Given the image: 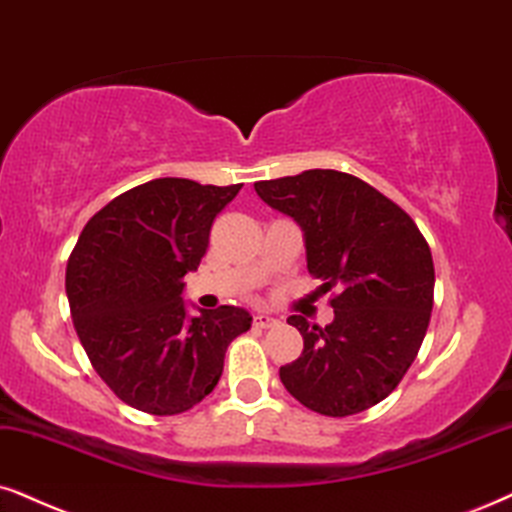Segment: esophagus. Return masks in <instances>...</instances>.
<instances>
[{"label": "esophagus", "instance_id": "esophagus-1", "mask_svg": "<svg viewBox=\"0 0 512 512\" xmlns=\"http://www.w3.org/2000/svg\"><path fill=\"white\" fill-rule=\"evenodd\" d=\"M276 323H278V319H274V316L267 314V312L255 314V326H260V328H271V326H276Z\"/></svg>", "mask_w": 512, "mask_h": 512}]
</instances>
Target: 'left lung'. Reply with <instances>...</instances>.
Listing matches in <instances>:
<instances>
[{
  "label": "left lung",
  "instance_id": "1",
  "mask_svg": "<svg viewBox=\"0 0 512 512\" xmlns=\"http://www.w3.org/2000/svg\"><path fill=\"white\" fill-rule=\"evenodd\" d=\"M257 196L304 231L307 269L333 295V321L293 314L302 354L281 366L286 390L321 416L383 401L416 359L435 293L430 245L413 219L371 184L338 170L257 181Z\"/></svg>",
  "mask_w": 512,
  "mask_h": 512
}]
</instances>
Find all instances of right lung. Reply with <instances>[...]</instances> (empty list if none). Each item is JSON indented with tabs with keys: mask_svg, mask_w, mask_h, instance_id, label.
<instances>
[{
	"mask_svg": "<svg viewBox=\"0 0 512 512\" xmlns=\"http://www.w3.org/2000/svg\"><path fill=\"white\" fill-rule=\"evenodd\" d=\"M241 184L153 179L134 186L82 229L66 293L94 371L125 404L177 416L215 390L231 340L252 316L222 304L186 314L184 276L196 271L215 217Z\"/></svg>",
	"mask_w": 512,
	"mask_h": 512,
	"instance_id": "1",
	"label": "right lung"
}]
</instances>
